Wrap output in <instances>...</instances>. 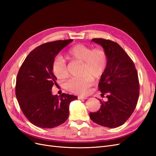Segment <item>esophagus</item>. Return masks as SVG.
I'll return each mask as SVG.
<instances>
[{
  "instance_id": "34e87169",
  "label": "esophagus",
  "mask_w": 156,
  "mask_h": 156,
  "mask_svg": "<svg viewBox=\"0 0 156 156\" xmlns=\"http://www.w3.org/2000/svg\"><path fill=\"white\" fill-rule=\"evenodd\" d=\"M78 99H79V100H87V99H88V98H87V97H85V96H78Z\"/></svg>"
}]
</instances>
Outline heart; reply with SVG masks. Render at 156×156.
I'll return each mask as SVG.
<instances>
[{
    "label": "heart",
    "instance_id": "1",
    "mask_svg": "<svg viewBox=\"0 0 156 156\" xmlns=\"http://www.w3.org/2000/svg\"><path fill=\"white\" fill-rule=\"evenodd\" d=\"M68 58L83 63L82 78L72 79L66 84L70 92L78 94H86L94 83V79L100 78L104 73L107 65L105 52L101 49H92L83 44L72 47L68 52ZM52 69L58 79H64L68 76L66 64L62 56L54 60Z\"/></svg>",
    "mask_w": 156,
    "mask_h": 156
}]
</instances>
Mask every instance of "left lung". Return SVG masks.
<instances>
[{"label": "left lung", "instance_id": "8db88e82", "mask_svg": "<svg viewBox=\"0 0 156 156\" xmlns=\"http://www.w3.org/2000/svg\"><path fill=\"white\" fill-rule=\"evenodd\" d=\"M92 41L103 47L107 65L99 82V89L106 101L100 100V110L90 112L95 123L110 128L124 124L133 112L139 96L138 74L135 64L121 47L115 41L94 38Z\"/></svg>", "mask_w": 156, "mask_h": 156}]
</instances>
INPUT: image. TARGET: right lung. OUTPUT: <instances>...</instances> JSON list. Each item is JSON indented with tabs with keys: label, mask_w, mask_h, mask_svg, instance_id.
<instances>
[{
	"label": "right lung",
	"mask_w": 156,
	"mask_h": 156,
	"mask_svg": "<svg viewBox=\"0 0 156 156\" xmlns=\"http://www.w3.org/2000/svg\"><path fill=\"white\" fill-rule=\"evenodd\" d=\"M73 40H58L37 47L27 56L17 75L16 95L21 109L32 124L53 128L68 119L71 101L77 97L52 94L56 77L52 65L59 52Z\"/></svg>",
	"instance_id": "right-lung-1"
}]
</instances>
